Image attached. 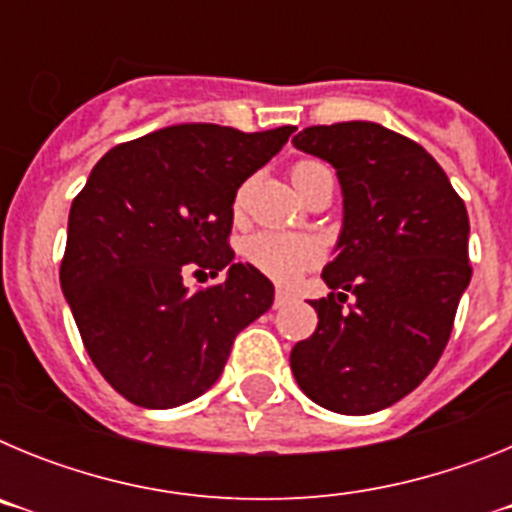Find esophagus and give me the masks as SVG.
<instances>
[{
    "instance_id": "esophagus-1",
    "label": "esophagus",
    "mask_w": 512,
    "mask_h": 512,
    "mask_svg": "<svg viewBox=\"0 0 512 512\" xmlns=\"http://www.w3.org/2000/svg\"><path fill=\"white\" fill-rule=\"evenodd\" d=\"M289 300H292V295H289V292H284V289H277V295H274V307L287 305Z\"/></svg>"
}]
</instances>
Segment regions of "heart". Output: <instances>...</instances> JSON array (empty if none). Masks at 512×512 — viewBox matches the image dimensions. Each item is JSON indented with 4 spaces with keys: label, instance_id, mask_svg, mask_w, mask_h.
I'll return each mask as SVG.
<instances>
[{
    "label": "heart",
    "instance_id": "1",
    "mask_svg": "<svg viewBox=\"0 0 512 512\" xmlns=\"http://www.w3.org/2000/svg\"><path fill=\"white\" fill-rule=\"evenodd\" d=\"M320 171H328L318 161H297L292 166V182L300 189L307 179H312ZM243 200V192L238 194V205ZM243 253L259 271H264L266 277L279 279V282H292L315 266L320 261V246L312 238L292 233H256L243 243Z\"/></svg>",
    "mask_w": 512,
    "mask_h": 512
}]
</instances>
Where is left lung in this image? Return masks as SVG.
Masks as SVG:
<instances>
[{
	"label": "left lung",
	"mask_w": 512,
	"mask_h": 512,
	"mask_svg": "<svg viewBox=\"0 0 512 512\" xmlns=\"http://www.w3.org/2000/svg\"><path fill=\"white\" fill-rule=\"evenodd\" d=\"M295 148L333 164L343 189L338 256L312 300L318 328L289 354L320 408L369 415L418 387L441 359L472 279L469 215L436 158L377 122L312 125ZM352 302H347V295Z\"/></svg>",
	"instance_id": "8db88e82"
}]
</instances>
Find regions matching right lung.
Instances as JSON below:
<instances>
[{"label": "right lung", "instance_id": "add662e5", "mask_svg": "<svg viewBox=\"0 0 512 512\" xmlns=\"http://www.w3.org/2000/svg\"><path fill=\"white\" fill-rule=\"evenodd\" d=\"M297 128L187 122L104 153L71 202L61 289L89 359L125 400L166 410L210 390L274 284L233 264L235 192ZM229 266L189 293L183 274Z\"/></svg>", "mask_w": 512, "mask_h": 512}]
</instances>
